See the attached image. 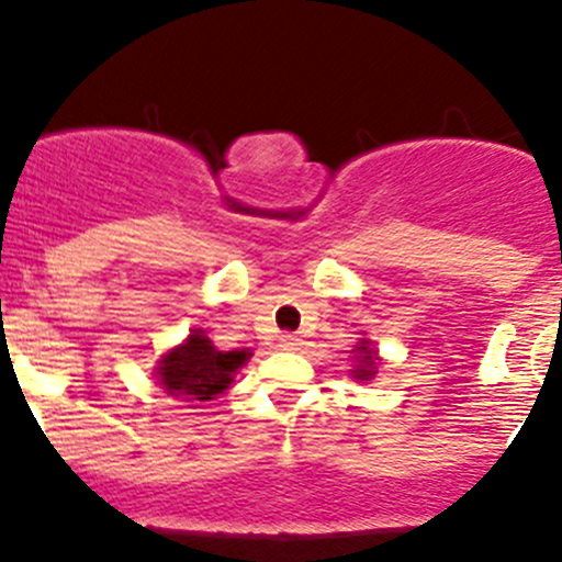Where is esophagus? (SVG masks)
<instances>
[{"label": "esophagus", "mask_w": 562, "mask_h": 562, "mask_svg": "<svg viewBox=\"0 0 562 562\" xmlns=\"http://www.w3.org/2000/svg\"><path fill=\"white\" fill-rule=\"evenodd\" d=\"M302 339L296 337V334H282L280 337V348L282 350H302Z\"/></svg>", "instance_id": "1"}]
</instances>
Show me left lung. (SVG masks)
Masks as SVG:
<instances>
[{
  "label": "left lung",
  "instance_id": "left-lung-1",
  "mask_svg": "<svg viewBox=\"0 0 562 562\" xmlns=\"http://www.w3.org/2000/svg\"><path fill=\"white\" fill-rule=\"evenodd\" d=\"M350 356H353V370H350V378L359 383L372 381L383 364V359L378 356L372 339H359V342L353 345V350H350Z\"/></svg>",
  "mask_w": 562,
  "mask_h": 562
}]
</instances>
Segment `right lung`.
I'll return each instance as SVG.
<instances>
[{
  "label": "right lung",
  "mask_w": 562,
  "mask_h": 562,
  "mask_svg": "<svg viewBox=\"0 0 562 562\" xmlns=\"http://www.w3.org/2000/svg\"><path fill=\"white\" fill-rule=\"evenodd\" d=\"M252 359V350H217L203 328H190L184 339L160 356L155 367L157 386L173 400L190 402L192 407L212 402L231 389L241 367Z\"/></svg>",
  "instance_id": "add662e5"
}]
</instances>
